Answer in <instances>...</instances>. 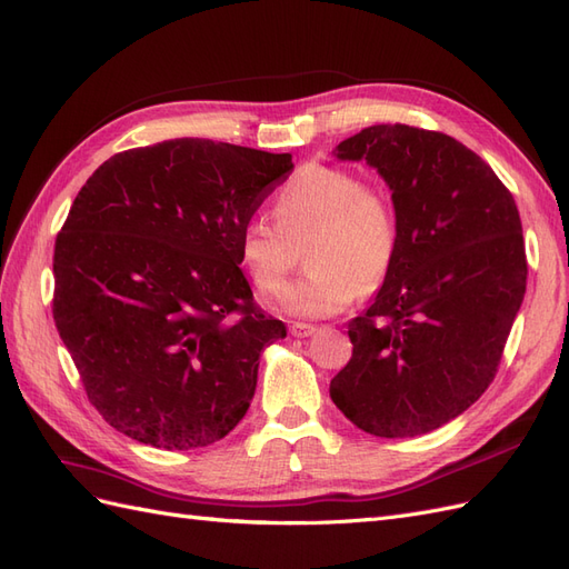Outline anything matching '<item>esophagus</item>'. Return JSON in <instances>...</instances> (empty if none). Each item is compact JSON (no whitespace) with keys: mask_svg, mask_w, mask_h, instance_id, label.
Wrapping results in <instances>:
<instances>
[{"mask_svg":"<svg viewBox=\"0 0 569 569\" xmlns=\"http://www.w3.org/2000/svg\"><path fill=\"white\" fill-rule=\"evenodd\" d=\"M315 331H317V327H312V323H305V321L290 323V333L298 336V338H307V336H312Z\"/></svg>","mask_w":569,"mask_h":569,"instance_id":"1","label":"esophagus"}]
</instances>
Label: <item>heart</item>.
I'll return each instance as SVG.
<instances>
[{
  "instance_id": "1",
  "label": "heart",
  "mask_w": 569,
  "mask_h": 569,
  "mask_svg": "<svg viewBox=\"0 0 569 569\" xmlns=\"http://www.w3.org/2000/svg\"><path fill=\"white\" fill-rule=\"evenodd\" d=\"M271 217H252L238 236V259L264 298H279L305 246L310 267L288 288L286 307L300 317H327L346 310L391 273L400 223L383 188L340 167L307 164L276 190Z\"/></svg>"
}]
</instances>
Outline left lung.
<instances>
[{
	"instance_id": "8db88e82",
	"label": "left lung",
	"mask_w": 569,
	"mask_h": 569,
	"mask_svg": "<svg viewBox=\"0 0 569 569\" xmlns=\"http://www.w3.org/2000/svg\"><path fill=\"white\" fill-rule=\"evenodd\" d=\"M336 157L383 176L400 248L377 300L348 321L352 357L331 379V400L367 433H429L498 375L527 290L515 198L477 152L425 128L369 126Z\"/></svg>"
}]
</instances>
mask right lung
<instances>
[{
  "mask_svg": "<svg viewBox=\"0 0 569 569\" xmlns=\"http://www.w3.org/2000/svg\"><path fill=\"white\" fill-rule=\"evenodd\" d=\"M290 154L178 138L113 154L54 242L57 331L92 408L144 446L192 450L246 417L286 323L254 302L238 236Z\"/></svg>",
  "mask_w": 569,
  "mask_h": 569,
  "instance_id": "obj_1",
  "label": "right lung"
}]
</instances>
